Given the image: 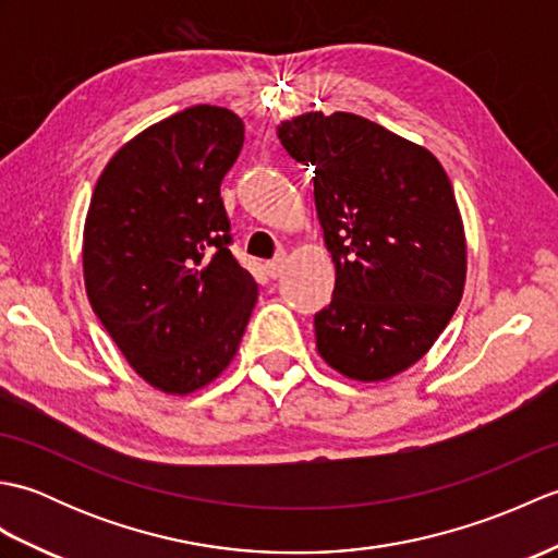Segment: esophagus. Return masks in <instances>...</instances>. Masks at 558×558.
Segmentation results:
<instances>
[{
    "label": "esophagus",
    "mask_w": 558,
    "mask_h": 558,
    "mask_svg": "<svg viewBox=\"0 0 558 558\" xmlns=\"http://www.w3.org/2000/svg\"><path fill=\"white\" fill-rule=\"evenodd\" d=\"M286 264H288V256L286 254H278L272 260H268L266 264V272L270 278H280L282 270H286Z\"/></svg>",
    "instance_id": "esophagus-1"
}]
</instances>
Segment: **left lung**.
<instances>
[{
	"instance_id": "1",
	"label": "left lung",
	"mask_w": 558,
	"mask_h": 558,
	"mask_svg": "<svg viewBox=\"0 0 558 558\" xmlns=\"http://www.w3.org/2000/svg\"><path fill=\"white\" fill-rule=\"evenodd\" d=\"M278 138L314 165L336 266L333 300L314 318L316 350L352 381H388L432 350L465 290V228L444 165L352 112L298 114Z\"/></svg>"
}]
</instances>
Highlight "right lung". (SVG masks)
I'll list each match as a JSON object with an SVG mask.
<instances>
[{
	"mask_svg": "<svg viewBox=\"0 0 558 558\" xmlns=\"http://www.w3.org/2000/svg\"><path fill=\"white\" fill-rule=\"evenodd\" d=\"M244 122L194 105L114 153L83 225V282L93 312L132 369L189 396L228 369L258 298L230 254L220 182Z\"/></svg>",
	"mask_w": 558,
	"mask_h": 558,
	"instance_id": "add662e5",
	"label": "right lung"
}]
</instances>
